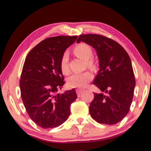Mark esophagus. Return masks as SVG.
<instances>
[{
	"label": "esophagus",
	"instance_id": "1",
	"mask_svg": "<svg viewBox=\"0 0 151 151\" xmlns=\"http://www.w3.org/2000/svg\"><path fill=\"white\" fill-rule=\"evenodd\" d=\"M83 91H84V89H81V88H78V89H76V93H77L78 95H81L82 93L83 92Z\"/></svg>",
	"mask_w": 151,
	"mask_h": 151
}]
</instances>
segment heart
Instances as JSON below:
<instances>
[{"label": "heart", "mask_w": 151, "mask_h": 151, "mask_svg": "<svg viewBox=\"0 0 151 151\" xmlns=\"http://www.w3.org/2000/svg\"><path fill=\"white\" fill-rule=\"evenodd\" d=\"M74 54L79 58L86 62L87 65L90 68L94 69L96 63L93 56V50L91 47L88 44L81 43L76 45L73 49ZM60 67L63 75H67L69 73L68 66V54L64 52L60 61ZM93 74L89 71H86L80 74H74L67 78V83L70 88H84L93 78Z\"/></svg>", "instance_id": "heart-1"}]
</instances>
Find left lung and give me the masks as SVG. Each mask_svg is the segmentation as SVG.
<instances>
[{"label": "left lung", "mask_w": 151, "mask_h": 151, "mask_svg": "<svg viewBox=\"0 0 151 151\" xmlns=\"http://www.w3.org/2000/svg\"><path fill=\"white\" fill-rule=\"evenodd\" d=\"M81 41L97 51L100 69L93 84L106 93H94L89 114L99 123L117 124L129 111L133 99L136 81L130 57L121 45L102 35H81L76 42Z\"/></svg>", "instance_id": "8db88e82"}]
</instances>
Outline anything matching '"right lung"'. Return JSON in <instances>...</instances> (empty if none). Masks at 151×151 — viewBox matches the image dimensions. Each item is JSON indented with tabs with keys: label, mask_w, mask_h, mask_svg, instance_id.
<instances>
[{
	"label": "right lung",
	"mask_w": 151,
	"mask_h": 151,
	"mask_svg": "<svg viewBox=\"0 0 151 151\" xmlns=\"http://www.w3.org/2000/svg\"><path fill=\"white\" fill-rule=\"evenodd\" d=\"M78 36H59L41 41L25 59L19 81L21 95L30 119L43 129L64 123L76 95L75 89L58 93L65 84L60 61L67 47Z\"/></svg>",
	"instance_id": "1"
}]
</instances>
